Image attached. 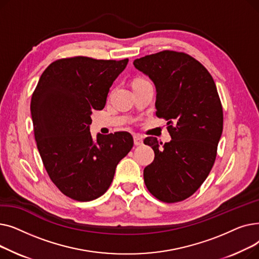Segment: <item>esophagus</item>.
Listing matches in <instances>:
<instances>
[{
	"label": "esophagus",
	"instance_id": "obj_1",
	"mask_svg": "<svg viewBox=\"0 0 259 259\" xmlns=\"http://www.w3.org/2000/svg\"><path fill=\"white\" fill-rule=\"evenodd\" d=\"M133 139H134V145L135 146H141L143 144V138L141 137V135L135 134L134 137H133Z\"/></svg>",
	"mask_w": 259,
	"mask_h": 259
}]
</instances>
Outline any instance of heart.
<instances>
[{
	"label": "heart",
	"instance_id": "obj_1",
	"mask_svg": "<svg viewBox=\"0 0 259 259\" xmlns=\"http://www.w3.org/2000/svg\"><path fill=\"white\" fill-rule=\"evenodd\" d=\"M141 81H147V80H145V79H138V80L134 81V84H135V83H141Z\"/></svg>",
	"mask_w": 259,
	"mask_h": 259
}]
</instances>
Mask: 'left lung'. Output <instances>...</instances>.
Segmentation results:
<instances>
[{
    "label": "left lung",
    "mask_w": 259,
    "mask_h": 259,
    "mask_svg": "<svg viewBox=\"0 0 259 259\" xmlns=\"http://www.w3.org/2000/svg\"><path fill=\"white\" fill-rule=\"evenodd\" d=\"M133 65L153 80L156 116L168 120L172 139L164 145L153 137L144 140L155 155L144 170V182L160 201L185 200L208 178L223 133V106L214 79L185 52L164 50Z\"/></svg>",
    "instance_id": "left-lung-1"
}]
</instances>
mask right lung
Listing matches in <instances>:
<instances>
[{
  "mask_svg": "<svg viewBox=\"0 0 259 259\" xmlns=\"http://www.w3.org/2000/svg\"><path fill=\"white\" fill-rule=\"evenodd\" d=\"M128 59L73 57L52 62L32 93L34 139L44 167L60 191L77 201L102 196L115 168L133 147L129 132L91 137L90 115L102 110Z\"/></svg>",
  "mask_w": 259,
  "mask_h": 259,
  "instance_id": "add662e5",
  "label": "right lung"
}]
</instances>
